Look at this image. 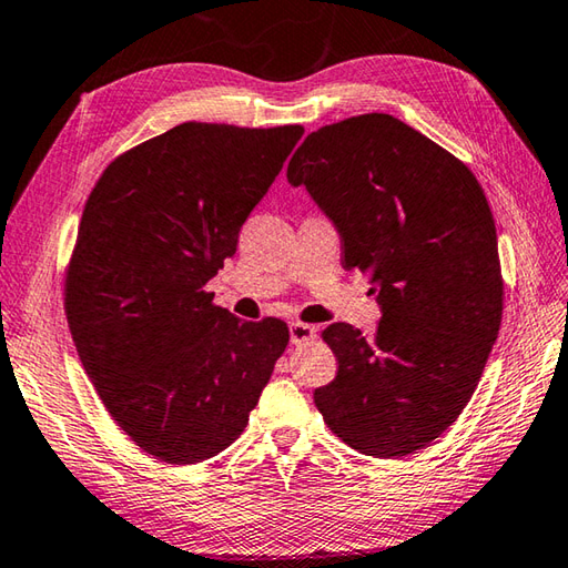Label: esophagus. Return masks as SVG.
Returning a JSON list of instances; mask_svg holds the SVG:
<instances>
[{
  "label": "esophagus",
  "mask_w": 568,
  "mask_h": 568,
  "mask_svg": "<svg viewBox=\"0 0 568 568\" xmlns=\"http://www.w3.org/2000/svg\"><path fill=\"white\" fill-rule=\"evenodd\" d=\"M312 338H316L314 326L302 324V321H292V324H288V341H292L294 346L306 344V341H312Z\"/></svg>",
  "instance_id": "1"
}]
</instances>
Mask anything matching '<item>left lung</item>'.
I'll use <instances>...</instances> for the list:
<instances>
[{"label": "left lung", "instance_id": "8db88e82", "mask_svg": "<svg viewBox=\"0 0 568 568\" xmlns=\"http://www.w3.org/2000/svg\"><path fill=\"white\" fill-rule=\"evenodd\" d=\"M371 272L381 324L366 338L331 324L338 373L314 390L353 450L405 457L430 445L473 398L501 321L497 230L465 163L388 113L306 135L286 168Z\"/></svg>", "mask_w": 568, "mask_h": 568}]
</instances>
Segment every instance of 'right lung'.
I'll list each match as a JSON object with an SVG mask.
<instances>
[{"mask_svg":"<svg viewBox=\"0 0 568 568\" xmlns=\"http://www.w3.org/2000/svg\"><path fill=\"white\" fill-rule=\"evenodd\" d=\"M302 135L180 123L115 158L85 202L63 302L73 344L113 420L163 463L237 440L288 344L284 321H240L205 284Z\"/></svg>","mask_w":568,"mask_h":568,"instance_id":"right-lung-1","label":"right lung"}]
</instances>
